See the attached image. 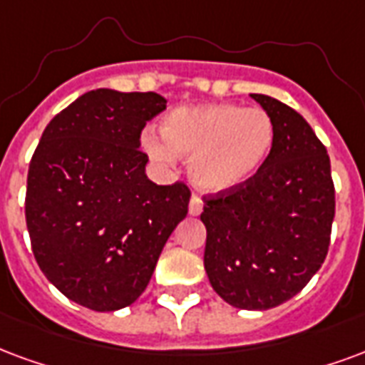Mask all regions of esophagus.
<instances>
[{"label": "esophagus", "mask_w": 365, "mask_h": 365, "mask_svg": "<svg viewBox=\"0 0 365 365\" xmlns=\"http://www.w3.org/2000/svg\"><path fill=\"white\" fill-rule=\"evenodd\" d=\"M201 210H203V201H201V197L197 195V193H193L190 201V215L197 217V215H201Z\"/></svg>", "instance_id": "obj_1"}]
</instances>
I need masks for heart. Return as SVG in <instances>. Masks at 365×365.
<instances>
[{"instance_id": "heart-1", "label": "heart", "mask_w": 365, "mask_h": 365, "mask_svg": "<svg viewBox=\"0 0 365 365\" xmlns=\"http://www.w3.org/2000/svg\"><path fill=\"white\" fill-rule=\"evenodd\" d=\"M145 148L160 164L191 156L190 175L199 190H234L255 174L274 145V123L261 108L237 104L185 106L162 121V139L145 135Z\"/></svg>"}]
</instances>
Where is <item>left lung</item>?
Listing matches in <instances>:
<instances>
[{
    "label": "left lung",
    "instance_id": "1",
    "mask_svg": "<svg viewBox=\"0 0 365 365\" xmlns=\"http://www.w3.org/2000/svg\"><path fill=\"white\" fill-rule=\"evenodd\" d=\"M274 123L263 166L234 190L203 197L205 271L240 309H271L319 271L331 244L334 183L325 145L280 100L251 94Z\"/></svg>",
    "mask_w": 365,
    "mask_h": 365
}]
</instances>
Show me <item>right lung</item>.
Masks as SVG:
<instances>
[{
  "instance_id": "add662e5",
  "label": "right lung",
  "mask_w": 365,
  "mask_h": 365,
  "mask_svg": "<svg viewBox=\"0 0 365 365\" xmlns=\"http://www.w3.org/2000/svg\"><path fill=\"white\" fill-rule=\"evenodd\" d=\"M166 110L156 93L96 88L46 125L26 178L24 217L40 271L94 312L139 298L170 234L187 215L183 182L145 175L139 137Z\"/></svg>"
}]
</instances>
